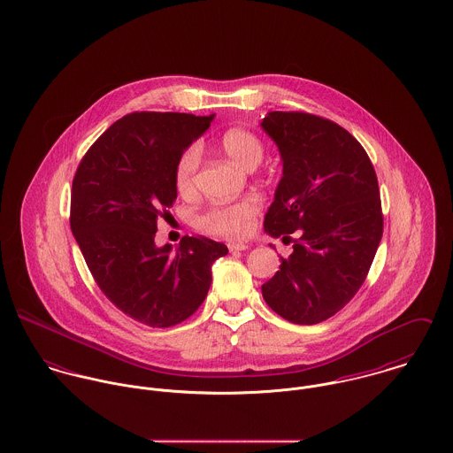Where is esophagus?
Instances as JSON below:
<instances>
[{
	"label": "esophagus",
	"mask_w": 453,
	"mask_h": 453,
	"mask_svg": "<svg viewBox=\"0 0 453 453\" xmlns=\"http://www.w3.org/2000/svg\"><path fill=\"white\" fill-rule=\"evenodd\" d=\"M250 246L246 242H228V250L234 251H246Z\"/></svg>",
	"instance_id": "34e87169"
}]
</instances>
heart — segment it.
Returning <instances> with one entry per match:
<instances>
[{
  "label": "heart",
  "mask_w": 453,
  "mask_h": 453,
  "mask_svg": "<svg viewBox=\"0 0 453 453\" xmlns=\"http://www.w3.org/2000/svg\"><path fill=\"white\" fill-rule=\"evenodd\" d=\"M223 151L242 169L253 171L263 158V144L248 130H226L221 137ZM200 164V146H188L176 162L174 183L181 195L194 194L196 171ZM259 202L248 196L230 203H218L198 218V226L209 234L225 237H242L251 230L253 219L258 216Z\"/></svg>",
  "instance_id": "heart-1"
}]
</instances>
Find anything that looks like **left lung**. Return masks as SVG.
<instances>
[{"label":"left lung","instance_id":"8db88e82","mask_svg":"<svg viewBox=\"0 0 453 453\" xmlns=\"http://www.w3.org/2000/svg\"><path fill=\"white\" fill-rule=\"evenodd\" d=\"M259 126L282 160L265 232L282 241L300 235L261 293L291 323H323L352 300L379 250L384 216L377 174L357 139L331 120L270 111Z\"/></svg>","mask_w":453,"mask_h":453}]
</instances>
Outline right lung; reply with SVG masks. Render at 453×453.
Instances as JSON below:
<instances>
[{"label":"right lung","mask_w":453,"mask_h":453,"mask_svg":"<svg viewBox=\"0 0 453 453\" xmlns=\"http://www.w3.org/2000/svg\"><path fill=\"white\" fill-rule=\"evenodd\" d=\"M214 115L130 113L81 158L71 190V232L106 298L139 323L169 327L188 319L211 288L212 263L228 253L207 237L155 244L157 219L178 196L181 153Z\"/></svg>","instance_id":"1"}]
</instances>
